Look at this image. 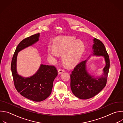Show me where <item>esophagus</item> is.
Returning a JSON list of instances; mask_svg holds the SVG:
<instances>
[{
  "label": "esophagus",
  "instance_id": "esophagus-1",
  "mask_svg": "<svg viewBox=\"0 0 123 123\" xmlns=\"http://www.w3.org/2000/svg\"><path fill=\"white\" fill-rule=\"evenodd\" d=\"M65 70L63 68H59L58 70V72L59 74H61L62 73H63V72H64Z\"/></svg>",
  "mask_w": 123,
  "mask_h": 123
}]
</instances>
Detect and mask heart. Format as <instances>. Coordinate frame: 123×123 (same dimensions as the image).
Listing matches in <instances>:
<instances>
[{"label":"heart","mask_w":123,"mask_h":123,"mask_svg":"<svg viewBox=\"0 0 123 123\" xmlns=\"http://www.w3.org/2000/svg\"><path fill=\"white\" fill-rule=\"evenodd\" d=\"M54 47H49L48 53L49 56L56 58L62 54L63 62L67 66L74 65L80 59L85 49V45L81 40L75 38L62 36L58 37L54 42Z\"/></svg>","instance_id":"heart-1"}]
</instances>
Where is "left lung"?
Segmentation results:
<instances>
[{
  "mask_svg": "<svg viewBox=\"0 0 123 123\" xmlns=\"http://www.w3.org/2000/svg\"><path fill=\"white\" fill-rule=\"evenodd\" d=\"M92 54L103 56L106 65L103 74L99 78H93L86 69L87 60L82 61L74 68L71 74V88L74 94L81 99L91 98L99 93L105 87L107 82L110 62L106 48L101 41L94 38Z\"/></svg>",
  "mask_w": 123,
  "mask_h": 123,
  "instance_id": "1",
  "label": "left lung"
}]
</instances>
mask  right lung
Segmentation results:
<instances>
[{"instance_id":"obj_1","label":"right lung","mask_w":123,"mask_h":123,"mask_svg":"<svg viewBox=\"0 0 123 123\" xmlns=\"http://www.w3.org/2000/svg\"><path fill=\"white\" fill-rule=\"evenodd\" d=\"M39 37V33H37L22 40L17 46L11 62V71L16 90L24 97L36 102L43 101L50 95L54 81L58 74L56 68L54 66L42 64L34 75L24 78L17 74L16 66L18 52L38 41Z\"/></svg>"}]
</instances>
